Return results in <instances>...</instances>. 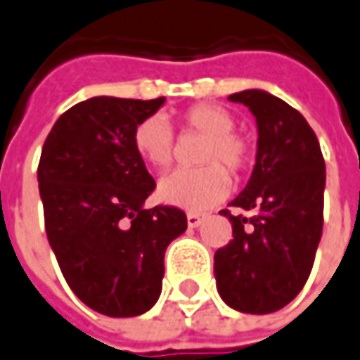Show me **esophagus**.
<instances>
[{"label":"esophagus","instance_id":"esophagus-1","mask_svg":"<svg viewBox=\"0 0 360 360\" xmlns=\"http://www.w3.org/2000/svg\"><path fill=\"white\" fill-rule=\"evenodd\" d=\"M202 219H205L202 214H197V212H189V214H187V224H189L191 229H197L200 222H202Z\"/></svg>","mask_w":360,"mask_h":360}]
</instances>
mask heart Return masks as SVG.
Masks as SVG:
<instances>
[{
    "label": "heart",
    "instance_id": "heart-1",
    "mask_svg": "<svg viewBox=\"0 0 360 360\" xmlns=\"http://www.w3.org/2000/svg\"><path fill=\"white\" fill-rule=\"evenodd\" d=\"M185 131L202 136L199 169L177 171L160 183L158 195L163 202L187 211H205L226 197L231 189L229 171L244 175L252 165L254 151L248 139L234 131V118L217 104H193L179 114ZM134 149L153 169H167L175 158V143L169 126L158 116L139 122L134 128Z\"/></svg>",
    "mask_w": 360,
    "mask_h": 360
}]
</instances>
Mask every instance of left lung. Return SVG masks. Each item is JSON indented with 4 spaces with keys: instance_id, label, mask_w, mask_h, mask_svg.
Instances as JSON below:
<instances>
[{
    "instance_id": "1",
    "label": "left lung",
    "mask_w": 360,
    "mask_h": 360,
    "mask_svg": "<svg viewBox=\"0 0 360 360\" xmlns=\"http://www.w3.org/2000/svg\"><path fill=\"white\" fill-rule=\"evenodd\" d=\"M229 100L258 124V153L248 185L221 214L232 238L214 252L219 293L242 314H272L292 302L314 268L323 232L325 161L302 114L264 90Z\"/></svg>"
}]
</instances>
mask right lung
I'll return each instance as SVG.
<instances>
[{
    "instance_id": "add662e5",
    "label": "right lung",
    "mask_w": 360,
    "mask_h": 360,
    "mask_svg": "<svg viewBox=\"0 0 360 360\" xmlns=\"http://www.w3.org/2000/svg\"><path fill=\"white\" fill-rule=\"evenodd\" d=\"M163 102H78L57 120L41 151L37 179L49 244L68 288L108 317H136L153 307L165 250L187 231L177 207L143 209L155 181L131 136Z\"/></svg>"
}]
</instances>
